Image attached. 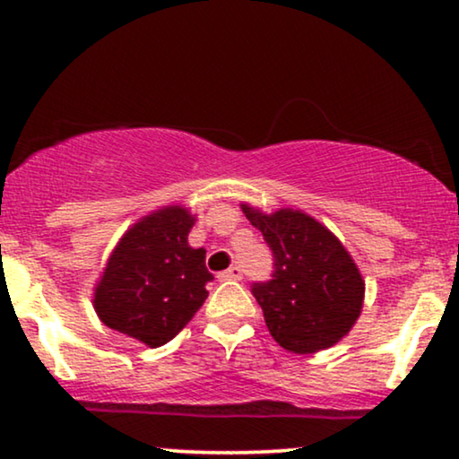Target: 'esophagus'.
<instances>
[{"mask_svg": "<svg viewBox=\"0 0 459 459\" xmlns=\"http://www.w3.org/2000/svg\"><path fill=\"white\" fill-rule=\"evenodd\" d=\"M241 276H244V272H241L239 265H233L229 267L226 272H220L218 273V281H241Z\"/></svg>", "mask_w": 459, "mask_h": 459, "instance_id": "obj_1", "label": "esophagus"}]
</instances>
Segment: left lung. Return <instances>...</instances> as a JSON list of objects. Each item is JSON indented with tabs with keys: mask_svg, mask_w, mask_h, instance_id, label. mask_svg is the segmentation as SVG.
I'll use <instances>...</instances> for the list:
<instances>
[{
	"mask_svg": "<svg viewBox=\"0 0 459 459\" xmlns=\"http://www.w3.org/2000/svg\"><path fill=\"white\" fill-rule=\"evenodd\" d=\"M273 255L272 281L252 284L270 334L293 354L339 343L360 317L365 281L334 235L296 209L263 213L241 204Z\"/></svg>",
	"mask_w": 459,
	"mask_h": 459,
	"instance_id": "1",
	"label": "left lung"
}]
</instances>
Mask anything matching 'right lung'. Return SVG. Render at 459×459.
I'll use <instances>...</instances> for the list:
<instances>
[{"label": "right lung", "instance_id": "1", "mask_svg": "<svg viewBox=\"0 0 459 459\" xmlns=\"http://www.w3.org/2000/svg\"><path fill=\"white\" fill-rule=\"evenodd\" d=\"M194 222L186 207L172 204L123 235L94 287V310L108 328L149 347L166 345L186 328L213 281L207 250L187 244Z\"/></svg>", "mask_w": 459, "mask_h": 459}]
</instances>
